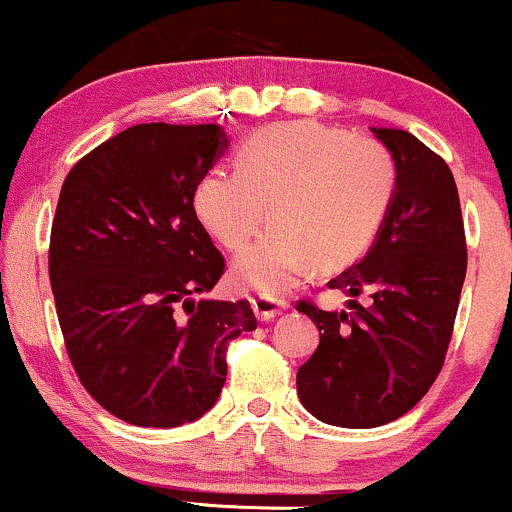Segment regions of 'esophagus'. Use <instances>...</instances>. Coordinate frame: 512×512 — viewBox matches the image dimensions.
Returning a JSON list of instances; mask_svg holds the SVG:
<instances>
[{
	"instance_id": "obj_1",
	"label": "esophagus",
	"mask_w": 512,
	"mask_h": 512,
	"mask_svg": "<svg viewBox=\"0 0 512 512\" xmlns=\"http://www.w3.org/2000/svg\"><path fill=\"white\" fill-rule=\"evenodd\" d=\"M252 308H255L257 318L260 320H274L279 313L289 308V303H286L284 299H277V296L257 294V296H252Z\"/></svg>"
}]
</instances>
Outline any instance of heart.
<instances>
[{"instance_id": "b5f03b06", "label": "heart", "mask_w": 512, "mask_h": 512, "mask_svg": "<svg viewBox=\"0 0 512 512\" xmlns=\"http://www.w3.org/2000/svg\"><path fill=\"white\" fill-rule=\"evenodd\" d=\"M235 170L206 174L194 209L228 250L250 243L269 216L272 228L233 265L235 282L265 294L284 291L311 262L355 260L396 189V162L379 140L318 121L260 128L240 145Z\"/></svg>"}]
</instances>
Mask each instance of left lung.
<instances>
[{
    "label": "left lung",
    "mask_w": 512,
    "mask_h": 512,
    "mask_svg": "<svg viewBox=\"0 0 512 512\" xmlns=\"http://www.w3.org/2000/svg\"><path fill=\"white\" fill-rule=\"evenodd\" d=\"M396 162V189L372 247L330 279L345 311L299 301L320 342L296 374L308 413L338 428H379L408 413L445 364L466 277L457 184L440 155L401 128H372ZM368 296L367 304L354 301Z\"/></svg>",
    "instance_id": "left-lung-1"
}]
</instances>
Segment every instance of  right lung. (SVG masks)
Segmentation results:
<instances>
[{"instance_id": "1", "label": "right lung", "mask_w": 512, "mask_h": 512, "mask_svg": "<svg viewBox=\"0 0 512 512\" xmlns=\"http://www.w3.org/2000/svg\"><path fill=\"white\" fill-rule=\"evenodd\" d=\"M226 148L218 123H138L60 189L48 269L67 355L94 401L140 428L211 411L226 345L257 328L247 301L199 299L226 265L194 192Z\"/></svg>"}]
</instances>
